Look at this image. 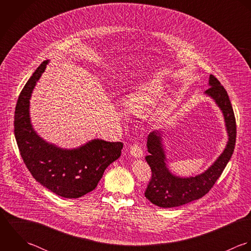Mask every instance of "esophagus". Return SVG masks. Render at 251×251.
Returning <instances> with one entry per match:
<instances>
[{
  "mask_svg": "<svg viewBox=\"0 0 251 251\" xmlns=\"http://www.w3.org/2000/svg\"><path fill=\"white\" fill-rule=\"evenodd\" d=\"M130 152H131V155L134 156V157H138L139 158V157L143 156V150H142L141 146L138 145V144H135V145H133L131 147Z\"/></svg>",
  "mask_w": 251,
  "mask_h": 251,
  "instance_id": "obj_1",
  "label": "esophagus"
}]
</instances>
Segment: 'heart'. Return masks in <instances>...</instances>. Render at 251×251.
Instances as JSON below:
<instances>
[{
  "label": "heart",
  "instance_id": "heart-1",
  "mask_svg": "<svg viewBox=\"0 0 251 251\" xmlns=\"http://www.w3.org/2000/svg\"><path fill=\"white\" fill-rule=\"evenodd\" d=\"M162 89V85L158 80H151L143 83L128 95L126 104L128 108L135 113L148 111L154 104L156 98L161 95Z\"/></svg>",
  "mask_w": 251,
  "mask_h": 251
}]
</instances>
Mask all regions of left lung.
<instances>
[{
	"mask_svg": "<svg viewBox=\"0 0 251 251\" xmlns=\"http://www.w3.org/2000/svg\"><path fill=\"white\" fill-rule=\"evenodd\" d=\"M208 83L209 87L204 93L215 100L223 112L229 136L227 147L204 173L194 177L183 178L172 175L168 170L160 132L151 133L147 144L150 154L146 157V160L151 167V177L145 195L152 203L160 207L179 206L198 200L207 194L233 155L236 145L237 125L231 101L227 91L214 75H209Z\"/></svg>",
	"mask_w": 251,
	"mask_h": 251,
	"instance_id": "obj_1",
	"label": "left lung"
}]
</instances>
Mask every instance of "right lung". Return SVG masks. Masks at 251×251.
Masks as SVG:
<instances>
[{
    "mask_svg": "<svg viewBox=\"0 0 251 251\" xmlns=\"http://www.w3.org/2000/svg\"><path fill=\"white\" fill-rule=\"evenodd\" d=\"M48 64L46 60L38 67L18 97L14 135L23 162L33 177L56 195L75 199L97 187L104 170L119 158L123 144L93 140L75 150H62L37 135L30 122L29 100Z\"/></svg>",
    "mask_w": 251,
    "mask_h": 251,
    "instance_id": "obj_1",
    "label": "right lung"
}]
</instances>
